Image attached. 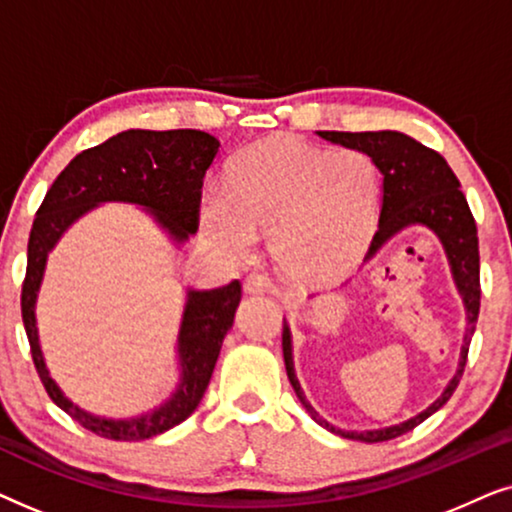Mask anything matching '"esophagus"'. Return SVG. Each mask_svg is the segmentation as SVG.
I'll list each match as a JSON object with an SVG mask.
<instances>
[{
	"label": "esophagus",
	"mask_w": 512,
	"mask_h": 512,
	"mask_svg": "<svg viewBox=\"0 0 512 512\" xmlns=\"http://www.w3.org/2000/svg\"><path fill=\"white\" fill-rule=\"evenodd\" d=\"M272 289V279L268 275H261V272H251V275L244 279V291L247 293H268Z\"/></svg>",
	"instance_id": "esophagus-1"
}]
</instances>
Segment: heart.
Wrapping results in <instances>:
<instances>
[{
    "instance_id": "heart-1",
    "label": "heart",
    "mask_w": 512,
    "mask_h": 512,
    "mask_svg": "<svg viewBox=\"0 0 512 512\" xmlns=\"http://www.w3.org/2000/svg\"><path fill=\"white\" fill-rule=\"evenodd\" d=\"M380 170L363 151H324L296 137L263 139L228 167L226 191L207 188L202 233L228 256H247L270 233L279 270L331 282L366 254L377 226Z\"/></svg>"
}]
</instances>
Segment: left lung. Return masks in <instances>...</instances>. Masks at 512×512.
<instances>
[{
  "mask_svg": "<svg viewBox=\"0 0 512 512\" xmlns=\"http://www.w3.org/2000/svg\"><path fill=\"white\" fill-rule=\"evenodd\" d=\"M326 142L347 146V149L363 151L366 156L375 160L377 170L382 172V209H380V223H377V233L373 235L370 249L366 254L373 258L382 244L391 240L396 233H401L408 226H426L438 235L440 244H443L447 261H450V270L457 284V291L466 307V333H464V347H461V359L457 375L452 377L447 389L436 398L429 408L419 415L410 417L408 422L387 426V429H373V431H342L328 424L326 419L317 415V410L307 403V398L300 389V382L293 370V347H291V328L284 321L282 333V349H284V363L286 375L293 391H296L298 401L305 405L314 422H319L324 429L338 433L342 438L363 440V443H382V440H391L403 436L431 417L433 412L443 408L450 401V396L457 389V384L464 375V366L468 359V345L475 333V321L480 314V251H478V228H475V219L468 209L466 195L461 193L459 179L447 165V160L440 156L438 151L429 149V146L419 144L403 132L396 130H380V132H317Z\"/></svg>",
  "mask_w": 512,
  "mask_h": 512,
  "instance_id": "left-lung-1",
  "label": "left lung"
}]
</instances>
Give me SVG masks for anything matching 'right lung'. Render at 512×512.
I'll list each match as a JSON object with an SVG mask.
<instances>
[{
  "label": "right lung",
  "instance_id": "obj_1",
  "mask_svg": "<svg viewBox=\"0 0 512 512\" xmlns=\"http://www.w3.org/2000/svg\"><path fill=\"white\" fill-rule=\"evenodd\" d=\"M219 139L202 130H125L100 146L81 151L48 188L37 209L27 242V272L20 293V310L34 368L51 401L83 429L109 440H146L193 415L212 380L223 338L240 305L237 279L221 289L186 293L177 352L181 377L170 401L130 419H107L81 410L62 394L48 375L39 347L37 293L44 279L46 258L62 233L102 202H130L149 209L177 244L186 242L200 221L202 179L219 151Z\"/></svg>",
  "mask_w": 512,
  "mask_h": 512
}]
</instances>
